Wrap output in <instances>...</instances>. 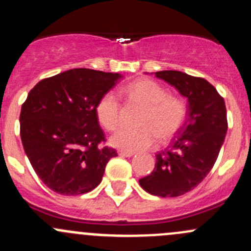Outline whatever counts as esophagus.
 <instances>
[{
	"mask_svg": "<svg viewBox=\"0 0 251 251\" xmlns=\"http://www.w3.org/2000/svg\"><path fill=\"white\" fill-rule=\"evenodd\" d=\"M118 154L120 156H126V158H130V156L133 155L132 151H119Z\"/></svg>",
	"mask_w": 251,
	"mask_h": 251,
	"instance_id": "esophagus-1",
	"label": "esophagus"
}]
</instances>
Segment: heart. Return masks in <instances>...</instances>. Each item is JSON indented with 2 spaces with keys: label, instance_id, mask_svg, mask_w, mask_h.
<instances>
[{
  "label": "heart",
  "instance_id": "1",
  "mask_svg": "<svg viewBox=\"0 0 251 251\" xmlns=\"http://www.w3.org/2000/svg\"><path fill=\"white\" fill-rule=\"evenodd\" d=\"M126 97L144 105L138 125L123 127L110 137V144L126 151L148 149L156 140L166 142L182 128L187 118V104L182 98L168 95L165 88L149 78L133 81L123 88ZM120 100L113 91H108L96 104V115L100 125L114 131L120 125Z\"/></svg>",
  "mask_w": 251,
  "mask_h": 251
}]
</instances>
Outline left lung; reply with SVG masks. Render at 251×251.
I'll use <instances>...</instances> for the list:
<instances>
[{
	"label": "left lung",
	"instance_id": "left-lung-1",
	"mask_svg": "<svg viewBox=\"0 0 251 251\" xmlns=\"http://www.w3.org/2000/svg\"><path fill=\"white\" fill-rule=\"evenodd\" d=\"M188 100V118L171 146L156 153L153 173L140 179L153 196L178 197L196 188L214 166L227 132L225 100L203 77L177 70L156 72Z\"/></svg>",
	"mask_w": 251,
	"mask_h": 251
}]
</instances>
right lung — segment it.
Wrapping results in <instances>:
<instances>
[{
    "instance_id": "right-lung-1",
    "label": "right lung",
    "mask_w": 251,
    "mask_h": 251,
    "mask_svg": "<svg viewBox=\"0 0 251 251\" xmlns=\"http://www.w3.org/2000/svg\"><path fill=\"white\" fill-rule=\"evenodd\" d=\"M120 74L70 69L40 81L20 111V137L25 154L42 182L62 196L95 189L116 151L100 147L104 132L96 104Z\"/></svg>"
}]
</instances>
